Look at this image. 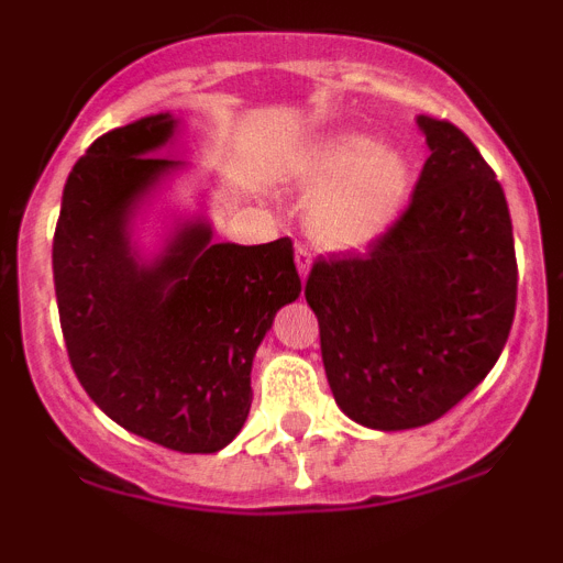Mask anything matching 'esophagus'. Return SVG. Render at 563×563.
<instances>
[{
    "label": "esophagus",
    "instance_id": "esophagus-1",
    "mask_svg": "<svg viewBox=\"0 0 563 563\" xmlns=\"http://www.w3.org/2000/svg\"><path fill=\"white\" fill-rule=\"evenodd\" d=\"M310 265H312V253L307 251L305 245H296V267H298V273H301V278H307Z\"/></svg>",
    "mask_w": 563,
    "mask_h": 563
}]
</instances>
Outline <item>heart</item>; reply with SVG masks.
<instances>
[{
  "label": "heart",
  "instance_id": "b5f03b06",
  "mask_svg": "<svg viewBox=\"0 0 563 563\" xmlns=\"http://www.w3.org/2000/svg\"><path fill=\"white\" fill-rule=\"evenodd\" d=\"M292 180L318 191L307 225L318 242L355 247L380 236L409 200L411 166L402 152L366 134H335L298 154Z\"/></svg>",
  "mask_w": 563,
  "mask_h": 563
}]
</instances>
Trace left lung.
I'll return each instance as SVG.
<instances>
[{
    "mask_svg": "<svg viewBox=\"0 0 563 563\" xmlns=\"http://www.w3.org/2000/svg\"><path fill=\"white\" fill-rule=\"evenodd\" d=\"M417 123L431 154L409 206L363 251L318 256L305 287L335 402L380 431L454 409L516 316L514 222L494 168L445 118Z\"/></svg>",
    "mask_w": 563,
    "mask_h": 563,
    "instance_id": "left-lung-1",
    "label": "left lung"
}]
</instances>
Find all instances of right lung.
I'll return each mask as SVG.
<instances>
[{"mask_svg": "<svg viewBox=\"0 0 563 563\" xmlns=\"http://www.w3.org/2000/svg\"><path fill=\"white\" fill-rule=\"evenodd\" d=\"M168 112L101 134L73 166L53 236L69 366L98 409L183 454H213L245 426L251 366L278 307L301 292L292 242L211 245L183 228L154 267L129 253L126 217L177 163L152 154Z\"/></svg>", "mask_w": 563, "mask_h": 563, "instance_id": "obj_1", "label": "right lung"}]
</instances>
